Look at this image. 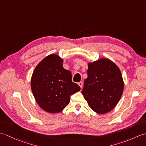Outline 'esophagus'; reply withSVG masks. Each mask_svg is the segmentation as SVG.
I'll list each match as a JSON object with an SVG mask.
<instances>
[{"instance_id": "obj_1", "label": "esophagus", "mask_w": 146, "mask_h": 146, "mask_svg": "<svg viewBox=\"0 0 146 146\" xmlns=\"http://www.w3.org/2000/svg\"><path fill=\"white\" fill-rule=\"evenodd\" d=\"M78 85L80 86V88H83V83L82 82H80L78 83Z\"/></svg>"}]
</instances>
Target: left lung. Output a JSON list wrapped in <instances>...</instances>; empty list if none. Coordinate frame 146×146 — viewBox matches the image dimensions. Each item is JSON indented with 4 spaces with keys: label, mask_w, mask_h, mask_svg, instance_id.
<instances>
[{
    "label": "left lung",
    "mask_w": 146,
    "mask_h": 146,
    "mask_svg": "<svg viewBox=\"0 0 146 146\" xmlns=\"http://www.w3.org/2000/svg\"><path fill=\"white\" fill-rule=\"evenodd\" d=\"M87 74L82 95L96 113L109 112L119 102L124 88L119 68L109 59L102 58L88 63Z\"/></svg>",
    "instance_id": "8db88e82"
}]
</instances>
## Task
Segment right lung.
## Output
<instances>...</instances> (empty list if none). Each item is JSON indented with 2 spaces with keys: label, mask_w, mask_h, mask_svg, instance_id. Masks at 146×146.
<instances>
[{
  "label": "right lung",
  "mask_w": 146,
  "mask_h": 146,
  "mask_svg": "<svg viewBox=\"0 0 146 146\" xmlns=\"http://www.w3.org/2000/svg\"><path fill=\"white\" fill-rule=\"evenodd\" d=\"M63 63L58 54H51L39 62L33 73L31 87L33 96L46 112H61L69 104L70 95L80 90L71 80V72L64 69Z\"/></svg>",
  "instance_id": "1"
}]
</instances>
